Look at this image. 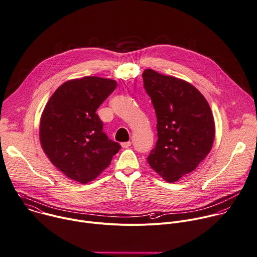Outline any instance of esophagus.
Masks as SVG:
<instances>
[{"label": "esophagus", "mask_w": 257, "mask_h": 257, "mask_svg": "<svg viewBox=\"0 0 257 257\" xmlns=\"http://www.w3.org/2000/svg\"><path fill=\"white\" fill-rule=\"evenodd\" d=\"M130 145H131V141H127V142L121 143V146H122L123 148H128Z\"/></svg>", "instance_id": "34e87169"}]
</instances>
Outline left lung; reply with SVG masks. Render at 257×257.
I'll list each match as a JSON object with an SVG mask.
<instances>
[{
  "mask_svg": "<svg viewBox=\"0 0 257 257\" xmlns=\"http://www.w3.org/2000/svg\"><path fill=\"white\" fill-rule=\"evenodd\" d=\"M156 118V145L147 157L167 183L192 173L210 153L215 139L211 108L190 82L147 68L142 73Z\"/></svg>",
  "mask_w": 257,
  "mask_h": 257,
  "instance_id": "1",
  "label": "left lung"
}]
</instances>
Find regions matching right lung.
Listing matches in <instances>:
<instances>
[{
	"label": "right lung",
	"instance_id": "obj_1",
	"mask_svg": "<svg viewBox=\"0 0 257 257\" xmlns=\"http://www.w3.org/2000/svg\"><path fill=\"white\" fill-rule=\"evenodd\" d=\"M117 81L84 76L65 81L52 94L39 125L41 147L51 163L72 181L88 184L110 165L121 149L103 132L96 114Z\"/></svg>",
	"mask_w": 257,
	"mask_h": 257
}]
</instances>
